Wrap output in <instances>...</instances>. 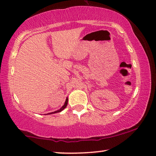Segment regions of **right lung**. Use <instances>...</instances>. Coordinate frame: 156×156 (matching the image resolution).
<instances>
[{"mask_svg":"<svg viewBox=\"0 0 156 156\" xmlns=\"http://www.w3.org/2000/svg\"><path fill=\"white\" fill-rule=\"evenodd\" d=\"M68 98H66V101H65V103H64V105L61 108H60L59 110H58V111H56L52 112V113H47V114H48V115H49V114H53V113H60V112H61L63 109L66 108V106H67V105H68ZM47 114H46V115H47Z\"/></svg>","mask_w":156,"mask_h":156,"instance_id":"obj_1","label":"right lung"}]
</instances>
